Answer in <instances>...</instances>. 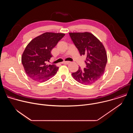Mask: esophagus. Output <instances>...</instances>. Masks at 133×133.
Masks as SVG:
<instances>
[{"instance_id": "1", "label": "esophagus", "mask_w": 133, "mask_h": 133, "mask_svg": "<svg viewBox=\"0 0 133 133\" xmlns=\"http://www.w3.org/2000/svg\"><path fill=\"white\" fill-rule=\"evenodd\" d=\"M70 63V62H68H68H65H65H63L62 63L64 64H69Z\"/></svg>"}]
</instances>
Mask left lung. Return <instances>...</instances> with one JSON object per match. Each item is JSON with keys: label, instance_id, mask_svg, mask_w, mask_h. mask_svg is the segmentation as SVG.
Listing matches in <instances>:
<instances>
[{"label": "left lung", "instance_id": "left-lung-1", "mask_svg": "<svg viewBox=\"0 0 133 133\" xmlns=\"http://www.w3.org/2000/svg\"><path fill=\"white\" fill-rule=\"evenodd\" d=\"M69 35L80 55H86V66L83 70L72 73L73 78L79 83L91 85L97 82L104 74L107 62L105 48L102 43L89 32H69Z\"/></svg>", "mask_w": 133, "mask_h": 133}]
</instances>
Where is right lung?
Listing matches in <instances>:
<instances>
[{
  "label": "right lung",
  "instance_id": "right-lung-1",
  "mask_svg": "<svg viewBox=\"0 0 133 133\" xmlns=\"http://www.w3.org/2000/svg\"><path fill=\"white\" fill-rule=\"evenodd\" d=\"M65 35L45 32L35 37L27 45L22 56V63L25 72L32 80L44 82L57 73L59 67L48 63L52 57L51 50Z\"/></svg>",
  "mask_w": 133,
  "mask_h": 133
}]
</instances>
